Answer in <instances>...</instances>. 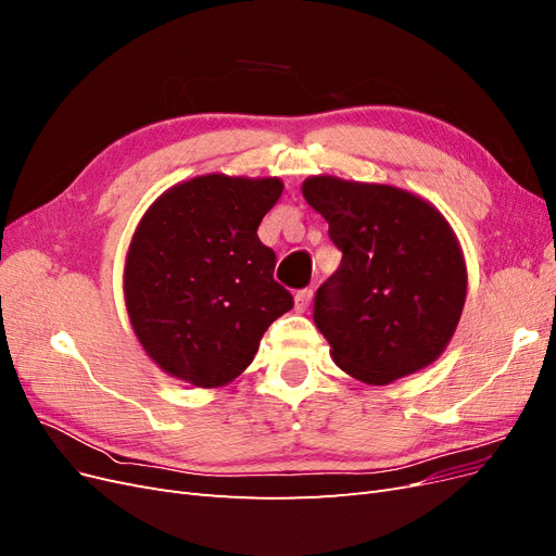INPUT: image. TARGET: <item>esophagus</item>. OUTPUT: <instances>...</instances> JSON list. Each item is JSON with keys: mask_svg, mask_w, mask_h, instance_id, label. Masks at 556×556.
<instances>
[{"mask_svg": "<svg viewBox=\"0 0 556 556\" xmlns=\"http://www.w3.org/2000/svg\"><path fill=\"white\" fill-rule=\"evenodd\" d=\"M311 299H313V290H299L294 294V308H296V313H304L308 308V304H311Z\"/></svg>", "mask_w": 556, "mask_h": 556, "instance_id": "esophagus-1", "label": "esophagus"}]
</instances>
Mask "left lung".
Listing matches in <instances>:
<instances>
[{
	"label": "left lung",
	"mask_w": 556,
	"mask_h": 556,
	"mask_svg": "<svg viewBox=\"0 0 556 556\" xmlns=\"http://www.w3.org/2000/svg\"><path fill=\"white\" fill-rule=\"evenodd\" d=\"M301 192L343 252L313 306L333 362L366 384H390L439 359L466 301V264L445 217L392 185L313 176Z\"/></svg>",
	"instance_id": "1"
}]
</instances>
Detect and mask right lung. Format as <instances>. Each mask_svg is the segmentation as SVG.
<instances>
[{
    "label": "right lung",
    "mask_w": 556,
    "mask_h": 556,
    "mask_svg": "<svg viewBox=\"0 0 556 556\" xmlns=\"http://www.w3.org/2000/svg\"><path fill=\"white\" fill-rule=\"evenodd\" d=\"M280 178L208 174L166 190L134 231L125 304L146 355L194 387H220L255 359L264 331L294 306L274 280L257 227Z\"/></svg>",
    "instance_id": "add662e5"
}]
</instances>
